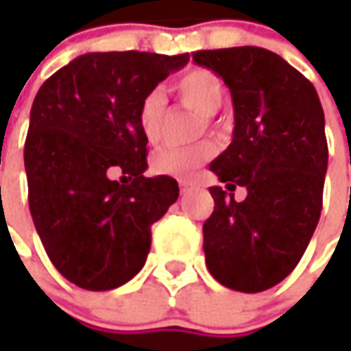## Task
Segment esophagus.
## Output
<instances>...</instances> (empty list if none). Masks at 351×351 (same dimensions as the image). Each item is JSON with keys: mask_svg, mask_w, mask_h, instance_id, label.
Instances as JSON below:
<instances>
[{"mask_svg": "<svg viewBox=\"0 0 351 351\" xmlns=\"http://www.w3.org/2000/svg\"><path fill=\"white\" fill-rule=\"evenodd\" d=\"M191 187H193V183L191 182H180V189H182V193H187Z\"/></svg>", "mask_w": 351, "mask_h": 351, "instance_id": "34e87169", "label": "esophagus"}]
</instances>
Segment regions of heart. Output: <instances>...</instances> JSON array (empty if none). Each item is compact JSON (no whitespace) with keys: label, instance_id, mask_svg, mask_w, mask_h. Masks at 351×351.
I'll return each mask as SVG.
<instances>
[{"label":"heart","instance_id":"heart-1","mask_svg":"<svg viewBox=\"0 0 351 351\" xmlns=\"http://www.w3.org/2000/svg\"><path fill=\"white\" fill-rule=\"evenodd\" d=\"M173 91L182 99L183 105L197 111L199 115H215L224 97L223 82L219 75L205 68H193L180 75L173 84ZM166 99L160 89H152L142 97L136 113V123L142 136L148 142H154L160 134L162 119H164ZM215 152L210 142H199L195 146L185 148H162L152 158V169L158 176L168 178H189L201 168Z\"/></svg>","mask_w":351,"mask_h":351}]
</instances>
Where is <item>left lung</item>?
I'll return each instance as SVG.
<instances>
[{
	"instance_id": "obj_1",
	"label": "left lung",
	"mask_w": 351,
	"mask_h": 351,
	"mask_svg": "<svg viewBox=\"0 0 351 351\" xmlns=\"http://www.w3.org/2000/svg\"><path fill=\"white\" fill-rule=\"evenodd\" d=\"M193 62L223 77L234 107L232 142L210 171L228 191H248L238 203L234 193L209 187L207 267L228 289L260 293L295 269L320 219L328 168L324 111L315 86L265 48L199 50Z\"/></svg>"
}]
</instances>
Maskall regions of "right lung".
<instances>
[{
    "mask_svg": "<svg viewBox=\"0 0 351 351\" xmlns=\"http://www.w3.org/2000/svg\"><path fill=\"white\" fill-rule=\"evenodd\" d=\"M189 54L89 52L40 86L25 141L29 209L50 262L74 285L109 291L136 276L150 226L180 197L173 178H144L142 97ZM123 173L127 184L112 180Z\"/></svg>",
    "mask_w": 351,
    "mask_h": 351,
    "instance_id": "obj_1",
    "label": "right lung"
}]
</instances>
